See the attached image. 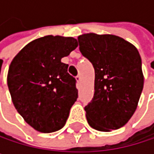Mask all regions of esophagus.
I'll use <instances>...</instances> for the list:
<instances>
[{
  "label": "esophagus",
  "mask_w": 154,
  "mask_h": 154,
  "mask_svg": "<svg viewBox=\"0 0 154 154\" xmlns=\"http://www.w3.org/2000/svg\"><path fill=\"white\" fill-rule=\"evenodd\" d=\"M76 80H77V82H78V83H79V82L81 81V77H80L79 75H78V76H77V77H76Z\"/></svg>",
  "instance_id": "34e87169"
}]
</instances>
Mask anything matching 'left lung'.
<instances>
[{
    "instance_id": "left-lung-1",
    "label": "left lung",
    "mask_w": 154,
    "mask_h": 154,
    "mask_svg": "<svg viewBox=\"0 0 154 154\" xmlns=\"http://www.w3.org/2000/svg\"><path fill=\"white\" fill-rule=\"evenodd\" d=\"M79 50L94 68V94L85 107L91 128L108 132L125 126L135 113L143 87L137 49L114 35L84 34Z\"/></svg>"
}]
</instances>
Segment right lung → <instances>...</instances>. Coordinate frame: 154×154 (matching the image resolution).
I'll list each match as a JSON object with an SVG mask.
<instances>
[{"mask_svg": "<svg viewBox=\"0 0 154 154\" xmlns=\"http://www.w3.org/2000/svg\"><path fill=\"white\" fill-rule=\"evenodd\" d=\"M77 45L73 37L46 35L27 44L11 62L7 84L12 103L38 132L62 128L77 101L76 79L61 59Z\"/></svg>", "mask_w": 154, "mask_h": 154, "instance_id": "add662e5", "label": "right lung"}]
</instances>
